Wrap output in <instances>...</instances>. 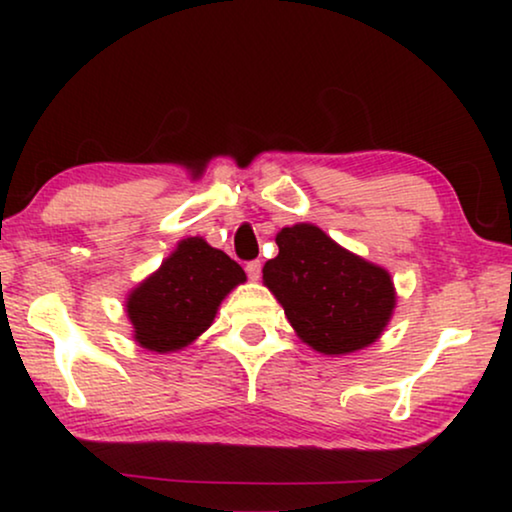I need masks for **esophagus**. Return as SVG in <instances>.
I'll use <instances>...</instances> for the list:
<instances>
[{
	"instance_id": "34e87169",
	"label": "esophagus",
	"mask_w": 512,
	"mask_h": 512,
	"mask_svg": "<svg viewBox=\"0 0 512 512\" xmlns=\"http://www.w3.org/2000/svg\"><path fill=\"white\" fill-rule=\"evenodd\" d=\"M247 275H249V279H258L261 277V261H249L247 263Z\"/></svg>"
}]
</instances>
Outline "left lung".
I'll use <instances>...</instances> for the list:
<instances>
[{"label": "left lung", "mask_w": 512, "mask_h": 512, "mask_svg": "<svg viewBox=\"0 0 512 512\" xmlns=\"http://www.w3.org/2000/svg\"><path fill=\"white\" fill-rule=\"evenodd\" d=\"M277 247L263 282L303 342L321 354H349L380 338L396 303L387 270L349 254L310 223L282 228Z\"/></svg>", "instance_id": "1"}]
</instances>
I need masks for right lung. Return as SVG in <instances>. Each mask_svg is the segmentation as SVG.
Returning <instances> with one entry per match:
<instances>
[{
	"label": "right lung",
	"instance_id": "add662e5",
	"mask_svg": "<svg viewBox=\"0 0 512 512\" xmlns=\"http://www.w3.org/2000/svg\"><path fill=\"white\" fill-rule=\"evenodd\" d=\"M247 275L228 254L200 237L179 242L158 272L128 298L135 340L151 352L186 347L212 326L221 300Z\"/></svg>",
	"mask_w": 512,
	"mask_h": 512
}]
</instances>
